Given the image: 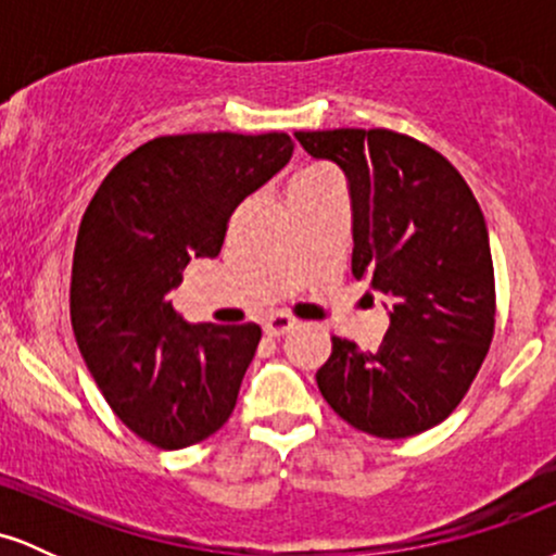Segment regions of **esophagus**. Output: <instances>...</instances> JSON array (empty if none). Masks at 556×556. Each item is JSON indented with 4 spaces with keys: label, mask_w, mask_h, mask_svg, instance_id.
Listing matches in <instances>:
<instances>
[{
    "label": "esophagus",
    "mask_w": 556,
    "mask_h": 556,
    "mask_svg": "<svg viewBox=\"0 0 556 556\" xmlns=\"http://www.w3.org/2000/svg\"><path fill=\"white\" fill-rule=\"evenodd\" d=\"M298 327V321L295 318H290V316H285V314H274V316H269L264 321V331L269 337H285V334H290L292 329Z\"/></svg>",
    "instance_id": "1"
}]
</instances>
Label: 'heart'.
<instances>
[{"mask_svg":"<svg viewBox=\"0 0 556 556\" xmlns=\"http://www.w3.org/2000/svg\"><path fill=\"white\" fill-rule=\"evenodd\" d=\"M329 182H337V177L331 175L327 169H308V172H300L287 185V195L290 193H298V190H308V188H321V185H329Z\"/></svg>","mask_w":556,"mask_h":556,"instance_id":"heart-1","label":"heart"}]
</instances>
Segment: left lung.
<instances>
[{"label": "left lung", "mask_w": 556, "mask_h": 556, "mask_svg": "<svg viewBox=\"0 0 556 556\" xmlns=\"http://www.w3.org/2000/svg\"><path fill=\"white\" fill-rule=\"evenodd\" d=\"M314 159L348 177L353 277L392 300L379 348L331 337L316 381L358 431L405 439L450 416L494 337V264L468 182L439 151L400 132H295Z\"/></svg>", "instance_id": "obj_1"}]
</instances>
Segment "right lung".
Returning <instances> with one entry per match:
<instances>
[{
    "mask_svg": "<svg viewBox=\"0 0 556 556\" xmlns=\"http://www.w3.org/2000/svg\"><path fill=\"white\" fill-rule=\"evenodd\" d=\"M287 132H190L143 143L83 214L70 316L117 418L162 450L203 442L232 416L258 324H188L167 300L190 258H216L235 208L290 162Z\"/></svg>",
    "mask_w": 556,
    "mask_h": 556,
    "instance_id": "obj_1",
    "label": "right lung"
}]
</instances>
